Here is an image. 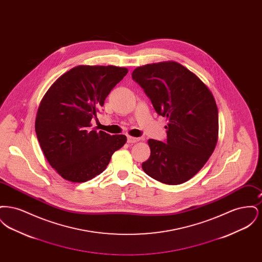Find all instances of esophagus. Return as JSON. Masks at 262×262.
<instances>
[{
  "mask_svg": "<svg viewBox=\"0 0 262 262\" xmlns=\"http://www.w3.org/2000/svg\"><path fill=\"white\" fill-rule=\"evenodd\" d=\"M140 138L139 137H132V136H127V142L128 143H136L137 141H139Z\"/></svg>",
  "mask_w": 262,
  "mask_h": 262,
  "instance_id": "esophagus-1",
  "label": "esophagus"
}]
</instances>
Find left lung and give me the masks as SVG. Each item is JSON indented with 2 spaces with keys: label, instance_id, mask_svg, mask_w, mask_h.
Wrapping results in <instances>:
<instances>
[{
  "label": "left lung",
  "instance_id": "8db88e82",
  "mask_svg": "<svg viewBox=\"0 0 262 262\" xmlns=\"http://www.w3.org/2000/svg\"><path fill=\"white\" fill-rule=\"evenodd\" d=\"M132 75L168 121L166 143L148 139L150 157L142 169L163 184L181 185L198 174L217 144L215 98L198 75L174 61L137 67Z\"/></svg>",
  "mask_w": 262,
  "mask_h": 262
}]
</instances>
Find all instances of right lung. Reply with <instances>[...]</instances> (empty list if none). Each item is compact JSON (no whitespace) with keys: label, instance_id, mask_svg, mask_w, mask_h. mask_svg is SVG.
I'll return each instance as SVG.
<instances>
[{"label":"right lung","instance_id":"add662e5","mask_svg":"<svg viewBox=\"0 0 262 262\" xmlns=\"http://www.w3.org/2000/svg\"><path fill=\"white\" fill-rule=\"evenodd\" d=\"M127 72L116 66L80 64L61 75L43 96L35 119L36 136L45 158L64 180L93 179L125 145V136L92 129L91 120Z\"/></svg>","mask_w":262,"mask_h":262}]
</instances>
